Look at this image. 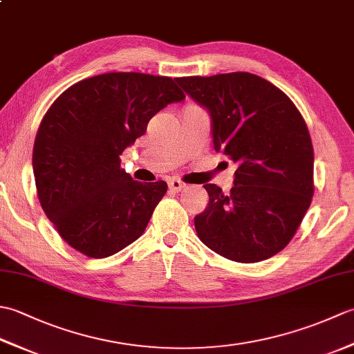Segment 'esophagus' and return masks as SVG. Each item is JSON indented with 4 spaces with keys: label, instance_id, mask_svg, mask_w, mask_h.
<instances>
[{
    "label": "esophagus",
    "instance_id": "obj_1",
    "mask_svg": "<svg viewBox=\"0 0 354 354\" xmlns=\"http://www.w3.org/2000/svg\"><path fill=\"white\" fill-rule=\"evenodd\" d=\"M184 187H185V184L179 181V179H170V181H169V189H170L171 192H175V193L181 192V190L184 189Z\"/></svg>",
    "mask_w": 354,
    "mask_h": 354
}]
</instances>
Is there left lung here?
I'll list each match as a JSON object with an SVG mask.
<instances>
[{"instance_id":"obj_1","label":"left lung","mask_w":354,"mask_h":354,"mask_svg":"<svg viewBox=\"0 0 354 354\" xmlns=\"http://www.w3.org/2000/svg\"><path fill=\"white\" fill-rule=\"evenodd\" d=\"M175 80L209 114L216 152L237 164L230 193L204 185L209 199L194 217L199 239L232 261L272 257L313 196V147L301 114L281 89L251 73Z\"/></svg>"}]
</instances>
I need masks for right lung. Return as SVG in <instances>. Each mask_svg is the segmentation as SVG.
Segmentation results:
<instances>
[{
    "label": "right lung",
    "mask_w": 354,
    "mask_h": 354,
    "mask_svg": "<svg viewBox=\"0 0 354 354\" xmlns=\"http://www.w3.org/2000/svg\"><path fill=\"white\" fill-rule=\"evenodd\" d=\"M184 99L170 77L106 73L51 104L36 133L33 175L42 209L74 250L104 259L145 232L167 184L133 181L120 155L156 112Z\"/></svg>",
    "instance_id": "right-lung-1"
}]
</instances>
